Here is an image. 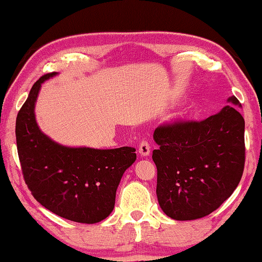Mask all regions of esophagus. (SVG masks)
<instances>
[{
	"label": "esophagus",
	"instance_id": "1",
	"mask_svg": "<svg viewBox=\"0 0 262 262\" xmlns=\"http://www.w3.org/2000/svg\"><path fill=\"white\" fill-rule=\"evenodd\" d=\"M139 152H140L141 156H143V157L149 156V155H150V144H149L148 141H145V140L141 141V143L139 145Z\"/></svg>",
	"mask_w": 262,
	"mask_h": 262
}]
</instances>
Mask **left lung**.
Instances as JSON below:
<instances>
[{
  "mask_svg": "<svg viewBox=\"0 0 262 262\" xmlns=\"http://www.w3.org/2000/svg\"><path fill=\"white\" fill-rule=\"evenodd\" d=\"M219 113L202 121L157 127L152 151L156 194L162 210L177 221L198 220L223 203L242 179L245 164V121L232 96Z\"/></svg>",
  "mask_w": 262,
  "mask_h": 262,
  "instance_id": "1",
  "label": "left lung"
}]
</instances>
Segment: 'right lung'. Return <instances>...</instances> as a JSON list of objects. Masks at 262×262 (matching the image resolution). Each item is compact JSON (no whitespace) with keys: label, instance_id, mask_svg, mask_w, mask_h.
<instances>
[{"label":"right lung","instance_id":"right-lung-1","mask_svg":"<svg viewBox=\"0 0 262 262\" xmlns=\"http://www.w3.org/2000/svg\"><path fill=\"white\" fill-rule=\"evenodd\" d=\"M33 84L16 119V141L25 184L41 206L78 223L94 224L112 212L123 173L136 159L135 148L66 147L40 130L34 107L41 84Z\"/></svg>","mask_w":262,"mask_h":262}]
</instances>
